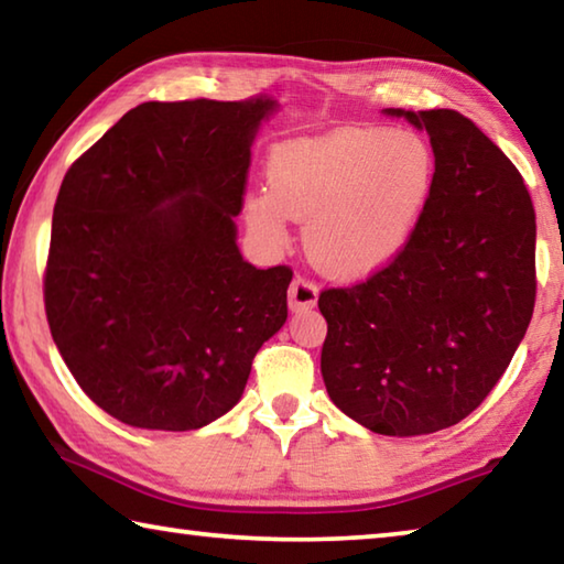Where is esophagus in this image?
<instances>
[{"label":"esophagus","mask_w":564,"mask_h":564,"mask_svg":"<svg viewBox=\"0 0 564 564\" xmlns=\"http://www.w3.org/2000/svg\"><path fill=\"white\" fill-rule=\"evenodd\" d=\"M316 301H318L316 283H313V281L308 279V275H303V273L295 275L293 283H291V289H289V303H291V308H293V311L313 308V305H316Z\"/></svg>","instance_id":"34e87169"}]
</instances>
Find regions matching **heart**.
<instances>
[{
  "mask_svg": "<svg viewBox=\"0 0 564 564\" xmlns=\"http://www.w3.org/2000/svg\"><path fill=\"white\" fill-rule=\"evenodd\" d=\"M271 188L248 196L256 231L283 243L308 218L305 248L318 269L362 279L403 251L435 186V154L415 131L346 129L273 151Z\"/></svg>",
  "mask_w": 564,
  "mask_h": 564,
  "instance_id": "b5f03b06",
  "label": "heart"
}]
</instances>
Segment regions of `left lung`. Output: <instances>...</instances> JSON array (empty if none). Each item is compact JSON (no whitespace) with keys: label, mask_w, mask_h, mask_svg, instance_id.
I'll use <instances>...</instances> for the list:
<instances>
[{"label":"left lung","mask_w":564,"mask_h":564,"mask_svg":"<svg viewBox=\"0 0 564 564\" xmlns=\"http://www.w3.org/2000/svg\"><path fill=\"white\" fill-rule=\"evenodd\" d=\"M388 113L431 133L435 186L393 261L321 293V373L343 413L408 437L460 423L508 370L538 293L534 208L520 171L460 111Z\"/></svg>","instance_id":"obj_1"}]
</instances>
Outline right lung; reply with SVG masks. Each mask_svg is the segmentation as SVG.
Instances as JSON below:
<instances>
[{
    "label": "right lung",
    "instance_id": "add662e5",
    "mask_svg": "<svg viewBox=\"0 0 564 564\" xmlns=\"http://www.w3.org/2000/svg\"><path fill=\"white\" fill-rule=\"evenodd\" d=\"M275 101H147L74 161L44 269L52 338L79 388L144 431H196L241 398L289 318V265L236 246L251 141Z\"/></svg>",
    "mask_w": 564,
    "mask_h": 564
}]
</instances>
